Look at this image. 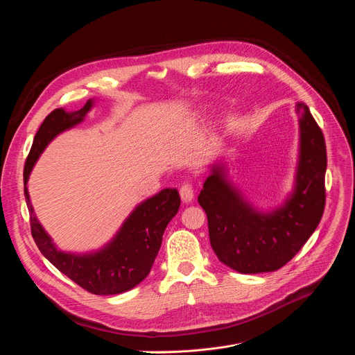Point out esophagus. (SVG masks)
<instances>
[{
  "label": "esophagus",
  "instance_id": "obj_1",
  "mask_svg": "<svg viewBox=\"0 0 355 355\" xmlns=\"http://www.w3.org/2000/svg\"><path fill=\"white\" fill-rule=\"evenodd\" d=\"M180 196L182 199V202H185V204H188V202H191L193 199V189H192V185L191 184H184L181 188H180Z\"/></svg>",
  "mask_w": 355,
  "mask_h": 355
}]
</instances>
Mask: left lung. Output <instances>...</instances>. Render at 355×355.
<instances>
[{
	"instance_id": "8db88e82",
	"label": "left lung",
	"mask_w": 355,
	"mask_h": 355,
	"mask_svg": "<svg viewBox=\"0 0 355 355\" xmlns=\"http://www.w3.org/2000/svg\"><path fill=\"white\" fill-rule=\"evenodd\" d=\"M299 160L295 187L284 204L261 212L233 187L222 164H214L198 202L208 216L218 259L241 274L277 271L295 257L316 230L326 204V143L308 105L296 104Z\"/></svg>"
}]
</instances>
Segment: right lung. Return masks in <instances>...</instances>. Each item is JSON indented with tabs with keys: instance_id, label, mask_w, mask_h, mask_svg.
Listing matches in <instances>:
<instances>
[{
	"instance_id": "right-lung-1",
	"label": "right lung",
	"mask_w": 355,
	"mask_h": 355,
	"mask_svg": "<svg viewBox=\"0 0 355 355\" xmlns=\"http://www.w3.org/2000/svg\"><path fill=\"white\" fill-rule=\"evenodd\" d=\"M92 105L94 99H88L78 111L66 112L59 108L46 116L26 159L24 193L31 212V232L42 254L85 291L94 295H116L135 288L148 275L162 247L163 233L177 215L181 199L175 188H166L143 200L123 222L116 236L98 251L74 254L58 250L33 214L26 184L46 146L62 132L81 123Z\"/></svg>"
}]
</instances>
